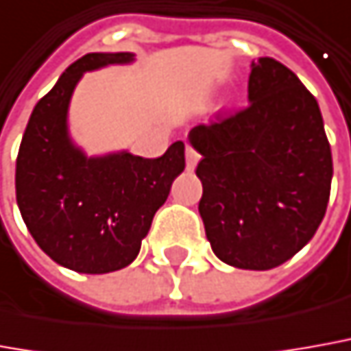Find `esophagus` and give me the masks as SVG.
I'll use <instances>...</instances> for the list:
<instances>
[{
	"label": "esophagus",
	"mask_w": 351,
	"mask_h": 351,
	"mask_svg": "<svg viewBox=\"0 0 351 351\" xmlns=\"http://www.w3.org/2000/svg\"><path fill=\"white\" fill-rule=\"evenodd\" d=\"M197 161H199V154L195 152L192 145H186V169L188 171H194Z\"/></svg>",
	"instance_id": "1"
}]
</instances>
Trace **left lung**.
<instances>
[{
	"label": "left lung",
	"mask_w": 351,
	"mask_h": 351,
	"mask_svg": "<svg viewBox=\"0 0 351 351\" xmlns=\"http://www.w3.org/2000/svg\"><path fill=\"white\" fill-rule=\"evenodd\" d=\"M250 104L190 130L202 154L199 215L226 265L267 271L294 257L325 217L332 156L317 99L273 57L252 63Z\"/></svg>",
	"instance_id": "1"
}]
</instances>
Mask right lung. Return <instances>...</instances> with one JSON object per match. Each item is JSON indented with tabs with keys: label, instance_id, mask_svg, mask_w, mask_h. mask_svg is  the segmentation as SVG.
<instances>
[{
	"label": "right lung",
	"instance_id": "1",
	"mask_svg": "<svg viewBox=\"0 0 351 351\" xmlns=\"http://www.w3.org/2000/svg\"><path fill=\"white\" fill-rule=\"evenodd\" d=\"M134 61L88 53L36 104L16 156V204L26 228L56 263L86 275L130 265L171 184L184 171V144L157 159L128 152L86 157L69 136L71 95L86 71Z\"/></svg>",
	"mask_w": 351,
	"mask_h": 351
}]
</instances>
